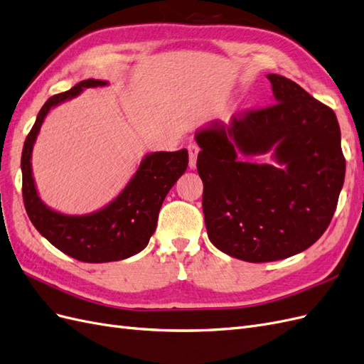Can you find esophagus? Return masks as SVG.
Returning a JSON list of instances; mask_svg holds the SVG:
<instances>
[{
	"mask_svg": "<svg viewBox=\"0 0 364 364\" xmlns=\"http://www.w3.org/2000/svg\"><path fill=\"white\" fill-rule=\"evenodd\" d=\"M188 155H190V168L194 170L197 165V155H199V147L196 144L188 146Z\"/></svg>",
	"mask_w": 364,
	"mask_h": 364,
	"instance_id": "esophagus-1",
	"label": "esophagus"
}]
</instances>
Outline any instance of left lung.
Masks as SVG:
<instances>
[{
  "label": "left lung",
  "instance_id": "1",
  "mask_svg": "<svg viewBox=\"0 0 364 364\" xmlns=\"http://www.w3.org/2000/svg\"><path fill=\"white\" fill-rule=\"evenodd\" d=\"M277 105L196 132L211 243L247 262L314 245L334 215L346 162L333 109L293 80L267 74ZM270 152L274 164L248 159Z\"/></svg>",
  "mask_w": 364,
  "mask_h": 364
}]
</instances>
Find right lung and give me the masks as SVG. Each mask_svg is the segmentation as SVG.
I'll return each instance as SVG.
<instances>
[{
  "label": "right lung",
  "instance_id": "1",
  "mask_svg": "<svg viewBox=\"0 0 364 364\" xmlns=\"http://www.w3.org/2000/svg\"><path fill=\"white\" fill-rule=\"evenodd\" d=\"M87 79L70 91L53 95L42 106L24 142L21 170L26 211L42 237L60 252L83 262H109L136 255L155 234L165 196L188 167V151H155L142 158L138 170L112 202L83 215L54 211L42 202L31 170V153L43 119L53 107L71 100L86 87L107 86Z\"/></svg>",
  "mask_w": 364,
  "mask_h": 364
}]
</instances>
